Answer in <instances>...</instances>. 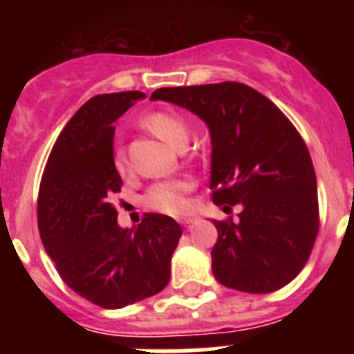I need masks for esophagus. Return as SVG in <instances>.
Masks as SVG:
<instances>
[{
	"label": "esophagus",
	"instance_id": "1",
	"mask_svg": "<svg viewBox=\"0 0 354 354\" xmlns=\"http://www.w3.org/2000/svg\"><path fill=\"white\" fill-rule=\"evenodd\" d=\"M196 218H184V220H180V225H183L184 228H192V225L195 223Z\"/></svg>",
	"mask_w": 354,
	"mask_h": 354
}]
</instances>
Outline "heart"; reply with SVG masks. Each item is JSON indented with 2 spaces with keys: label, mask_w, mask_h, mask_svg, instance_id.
Listing matches in <instances>:
<instances>
[{
  "label": "heart",
  "mask_w": 354,
  "mask_h": 354,
  "mask_svg": "<svg viewBox=\"0 0 354 354\" xmlns=\"http://www.w3.org/2000/svg\"><path fill=\"white\" fill-rule=\"evenodd\" d=\"M142 122L147 129L152 131L158 138L175 149L186 145L187 138H189L186 120L175 111H165V109L150 111L142 118ZM115 168L120 174L127 170V159L122 150H117V154H115ZM189 189H192V184L187 180H165V183L154 184L150 187L145 202L149 207L167 212V214H186L189 211V200H187Z\"/></svg>",
  "instance_id": "1"
}]
</instances>
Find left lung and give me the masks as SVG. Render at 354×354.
Returning <instances> with one entry per match:
<instances>
[{
  "instance_id": "1",
  "label": "left lung",
  "mask_w": 354,
  "mask_h": 354,
  "mask_svg": "<svg viewBox=\"0 0 354 354\" xmlns=\"http://www.w3.org/2000/svg\"><path fill=\"white\" fill-rule=\"evenodd\" d=\"M211 134L212 202L239 220H211L212 274L241 292L268 294L298 277L319 230L317 179L305 142L273 102L243 83L159 88Z\"/></svg>"
}]
</instances>
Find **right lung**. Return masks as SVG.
Instances as JSON below:
<instances>
[{
    "label": "right lung",
    "instance_id": "right-lung-1",
    "mask_svg": "<svg viewBox=\"0 0 354 354\" xmlns=\"http://www.w3.org/2000/svg\"><path fill=\"white\" fill-rule=\"evenodd\" d=\"M143 92L102 93L67 122L49 154L39 192L44 248L64 282L102 308H124L161 292L183 236L174 218L147 212L136 228H122L111 204L120 192L115 168V120Z\"/></svg>",
    "mask_w": 354,
    "mask_h": 354
}]
</instances>
